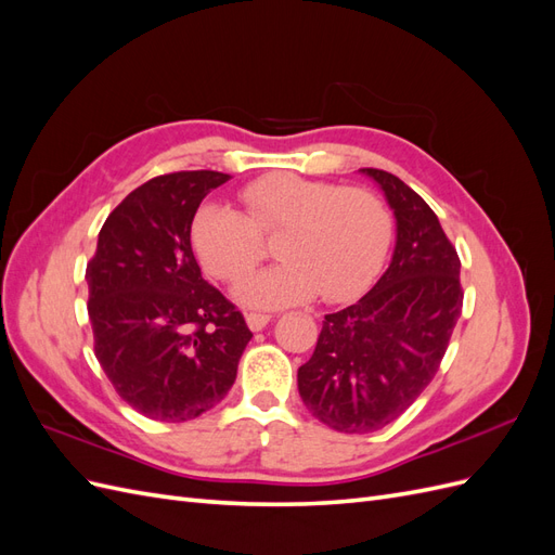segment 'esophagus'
I'll return each instance as SVG.
<instances>
[{
  "label": "esophagus",
  "mask_w": 555,
  "mask_h": 555,
  "mask_svg": "<svg viewBox=\"0 0 555 555\" xmlns=\"http://www.w3.org/2000/svg\"><path fill=\"white\" fill-rule=\"evenodd\" d=\"M245 322L251 331H261L268 326V322H271V314H261V312H249L245 317Z\"/></svg>",
  "instance_id": "1"
}]
</instances>
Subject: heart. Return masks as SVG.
<instances>
[{
	"mask_svg": "<svg viewBox=\"0 0 555 555\" xmlns=\"http://www.w3.org/2000/svg\"><path fill=\"white\" fill-rule=\"evenodd\" d=\"M238 198L243 212L220 204L196 210L192 247L212 278L238 284L263 261V236H280L284 263L245 284L249 306H284L319 292L343 304L373 282L391 243L389 208L365 188L268 173L243 184Z\"/></svg>",
	"mask_w": 555,
	"mask_h": 555,
	"instance_id": "heart-1",
	"label": "heart"
}]
</instances>
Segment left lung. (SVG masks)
<instances>
[{
    "label": "left lung",
    "instance_id": "8db88e82",
    "mask_svg": "<svg viewBox=\"0 0 555 555\" xmlns=\"http://www.w3.org/2000/svg\"><path fill=\"white\" fill-rule=\"evenodd\" d=\"M377 180L393 208V259L359 304L324 317L298 393L314 418L349 435L393 424L433 382L463 310L461 259L438 215L389 171Z\"/></svg>",
    "mask_w": 555,
    "mask_h": 555
}]
</instances>
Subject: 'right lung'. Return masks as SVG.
<instances>
[{"label":"right lung","instance_id":"1","mask_svg":"<svg viewBox=\"0 0 555 555\" xmlns=\"http://www.w3.org/2000/svg\"><path fill=\"white\" fill-rule=\"evenodd\" d=\"M217 171H178L125 196L88 263L94 357L127 405L182 424L212 410L236 382L251 331L201 278L192 222Z\"/></svg>","mask_w":555,"mask_h":555}]
</instances>
